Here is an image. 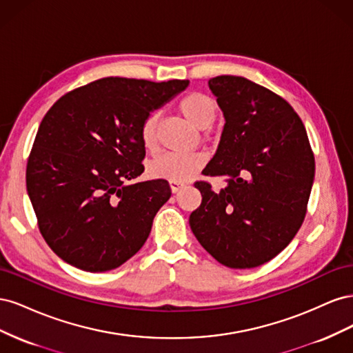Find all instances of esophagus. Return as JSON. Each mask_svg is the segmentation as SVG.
<instances>
[{
  "instance_id": "obj_1",
  "label": "esophagus",
  "mask_w": 353,
  "mask_h": 353,
  "mask_svg": "<svg viewBox=\"0 0 353 353\" xmlns=\"http://www.w3.org/2000/svg\"><path fill=\"white\" fill-rule=\"evenodd\" d=\"M169 185H170V190H172V193H178L181 188L185 187L184 183H178V181H170Z\"/></svg>"
}]
</instances>
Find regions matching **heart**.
Listing matches in <instances>:
<instances>
[{
	"mask_svg": "<svg viewBox=\"0 0 353 353\" xmlns=\"http://www.w3.org/2000/svg\"><path fill=\"white\" fill-rule=\"evenodd\" d=\"M178 110L190 123H193L199 130H205L215 119L218 105L216 101L206 94L191 92L179 101ZM157 123L159 113H150L141 125V143L148 152H154L157 148ZM205 165L206 154L201 152L190 154L165 153L153 160L148 166V174L156 179L184 183V181L194 178Z\"/></svg>",
	"mask_w": 353,
	"mask_h": 353,
	"instance_id": "obj_1",
	"label": "heart"
}]
</instances>
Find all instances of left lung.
<instances>
[{
	"label": "left lung",
	"mask_w": 353,
	"mask_h": 353,
	"mask_svg": "<svg viewBox=\"0 0 353 353\" xmlns=\"http://www.w3.org/2000/svg\"><path fill=\"white\" fill-rule=\"evenodd\" d=\"M225 125L203 169L225 176L213 191L200 181L201 205L190 215L199 243L219 263L254 268L293 240L306 215L315 160L301 117L280 95L243 77L209 79Z\"/></svg>",
	"instance_id": "obj_1"
}]
</instances>
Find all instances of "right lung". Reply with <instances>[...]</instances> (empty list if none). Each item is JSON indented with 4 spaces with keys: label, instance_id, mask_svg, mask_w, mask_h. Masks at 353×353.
<instances>
[{
    "label": "right lung",
    "instance_id": "right-lung-1",
    "mask_svg": "<svg viewBox=\"0 0 353 353\" xmlns=\"http://www.w3.org/2000/svg\"><path fill=\"white\" fill-rule=\"evenodd\" d=\"M188 83L103 78L52 104L28 160L26 188L59 258L104 272L143 248L170 188L165 179L130 184L144 172L140 130Z\"/></svg>",
    "mask_w": 353,
    "mask_h": 353
}]
</instances>
